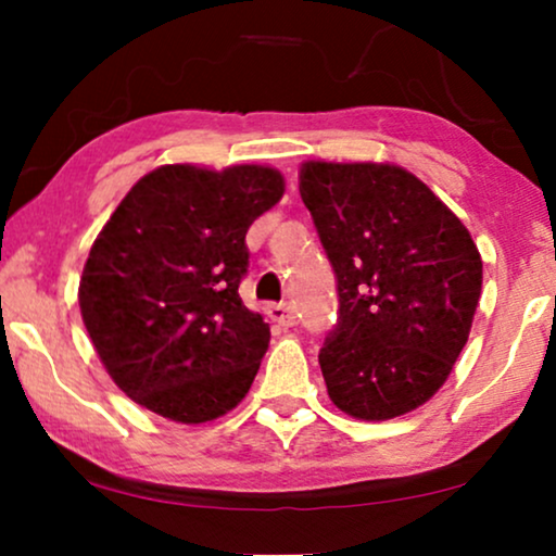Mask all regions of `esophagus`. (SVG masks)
<instances>
[{
  "label": "esophagus",
  "instance_id": "1",
  "mask_svg": "<svg viewBox=\"0 0 556 556\" xmlns=\"http://www.w3.org/2000/svg\"><path fill=\"white\" fill-rule=\"evenodd\" d=\"M268 318L273 324H280V326H295L299 324V316H295V311L288 306V303H273V306H268Z\"/></svg>",
  "mask_w": 556,
  "mask_h": 556
}]
</instances>
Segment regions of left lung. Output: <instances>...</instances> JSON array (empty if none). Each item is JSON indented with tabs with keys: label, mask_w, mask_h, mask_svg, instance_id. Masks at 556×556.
Returning <instances> with one entry per match:
<instances>
[{
	"label": "left lung",
	"mask_w": 556,
	"mask_h": 556,
	"mask_svg": "<svg viewBox=\"0 0 556 556\" xmlns=\"http://www.w3.org/2000/svg\"><path fill=\"white\" fill-rule=\"evenodd\" d=\"M299 189L337 273L339 324L318 354L331 402L369 422L413 413L451 377L473 326V238L397 164L311 159Z\"/></svg>",
	"instance_id": "1"
}]
</instances>
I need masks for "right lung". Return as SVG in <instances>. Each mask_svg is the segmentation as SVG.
Here are the masks:
<instances>
[{
    "label": "right lung",
    "instance_id": "obj_1",
    "mask_svg": "<svg viewBox=\"0 0 556 556\" xmlns=\"http://www.w3.org/2000/svg\"><path fill=\"white\" fill-rule=\"evenodd\" d=\"M283 174L164 164L143 174L90 248L83 324L136 405L200 425L245 397L270 326L242 303L248 227L280 202Z\"/></svg>",
    "mask_w": 556,
    "mask_h": 556
}]
</instances>
